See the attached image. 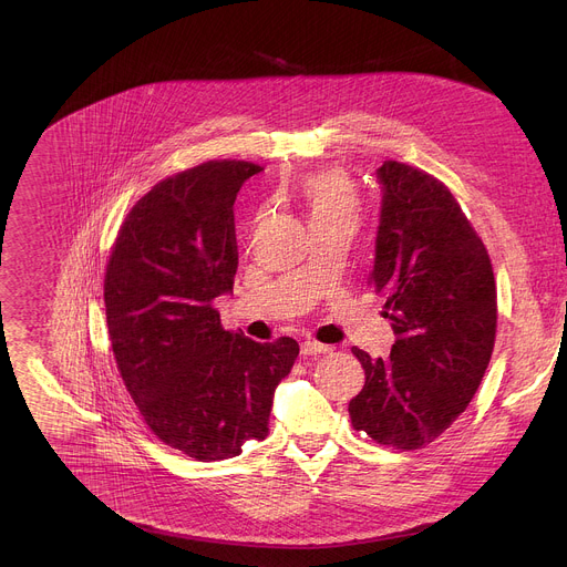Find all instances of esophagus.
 Here are the masks:
<instances>
[{"mask_svg": "<svg viewBox=\"0 0 567 567\" xmlns=\"http://www.w3.org/2000/svg\"><path fill=\"white\" fill-rule=\"evenodd\" d=\"M300 352H302L305 357H316V354H328V352H332V348H330V346H322V343H318V341H305V343L300 346Z\"/></svg>", "mask_w": 567, "mask_h": 567, "instance_id": "obj_1", "label": "esophagus"}]
</instances>
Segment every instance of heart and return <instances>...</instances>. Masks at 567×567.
<instances>
[{"label":"heart","instance_id":"b5f03b06","mask_svg":"<svg viewBox=\"0 0 567 567\" xmlns=\"http://www.w3.org/2000/svg\"><path fill=\"white\" fill-rule=\"evenodd\" d=\"M300 199L307 208L309 224H357L359 195L341 171H322L300 182Z\"/></svg>","mask_w":567,"mask_h":567}]
</instances>
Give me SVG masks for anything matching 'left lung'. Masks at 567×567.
Wrapping results in <instances>:
<instances>
[{
    "label": "left lung",
    "mask_w": 567,
    "mask_h": 567,
    "mask_svg": "<svg viewBox=\"0 0 567 567\" xmlns=\"http://www.w3.org/2000/svg\"><path fill=\"white\" fill-rule=\"evenodd\" d=\"M377 182L370 285L385 296L396 341L385 359L352 348L365 385L348 411L357 431L413 451L466 411L489 365L496 280L487 249L442 182L399 161H383Z\"/></svg>",
    "instance_id": "left-lung-1"
}]
</instances>
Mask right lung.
Returning <instances> with one entry per match:
<instances>
[{"mask_svg": "<svg viewBox=\"0 0 567 567\" xmlns=\"http://www.w3.org/2000/svg\"><path fill=\"white\" fill-rule=\"evenodd\" d=\"M262 168L208 161L156 184L125 217L105 274L116 365L150 431L199 462L269 435L278 383L298 343L224 330L213 300L233 293L235 197Z\"/></svg>", "mask_w": 567, "mask_h": 567, "instance_id": "obj_1", "label": "right lung"}]
</instances>
